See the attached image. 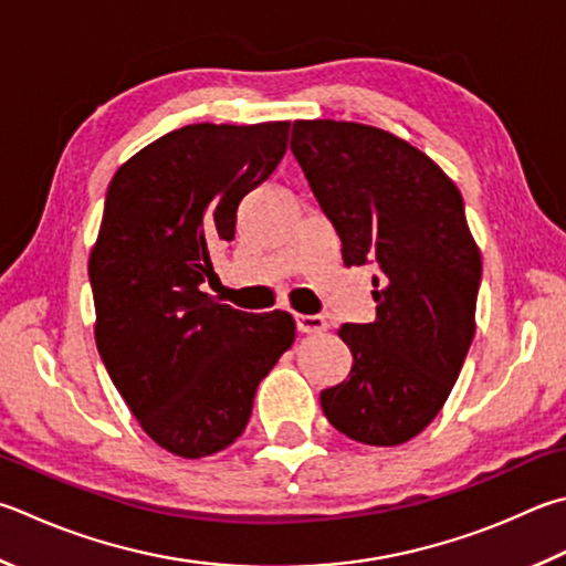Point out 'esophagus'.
<instances>
[{
	"mask_svg": "<svg viewBox=\"0 0 566 566\" xmlns=\"http://www.w3.org/2000/svg\"><path fill=\"white\" fill-rule=\"evenodd\" d=\"M296 328L302 334H322L328 328V322L322 314H296Z\"/></svg>",
	"mask_w": 566,
	"mask_h": 566,
	"instance_id": "1",
	"label": "esophagus"
}]
</instances>
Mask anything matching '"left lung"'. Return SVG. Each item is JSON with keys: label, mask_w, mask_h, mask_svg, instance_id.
<instances>
[{"label": "left lung", "mask_w": 566, "mask_h": 566, "mask_svg": "<svg viewBox=\"0 0 566 566\" xmlns=\"http://www.w3.org/2000/svg\"><path fill=\"white\" fill-rule=\"evenodd\" d=\"M292 153L344 264L378 270L376 322L338 328L354 366L322 410L358 443L400 446L440 413L475 336L482 260L462 195L423 150L364 123L294 120Z\"/></svg>", "instance_id": "8db88e82"}]
</instances>
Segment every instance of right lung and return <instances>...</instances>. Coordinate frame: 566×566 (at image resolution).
Returning a JSON list of instances; mask_svg holds the SVG:
<instances>
[{
	"label": "right lung",
	"instance_id": "obj_1",
	"mask_svg": "<svg viewBox=\"0 0 566 566\" xmlns=\"http://www.w3.org/2000/svg\"><path fill=\"white\" fill-rule=\"evenodd\" d=\"M290 120L192 123L113 176L88 256L96 346L140 428L180 458L242 436L262 378L294 344L290 312L248 314L200 290L244 195L286 153Z\"/></svg>",
	"mask_w": 566,
	"mask_h": 566
}]
</instances>
